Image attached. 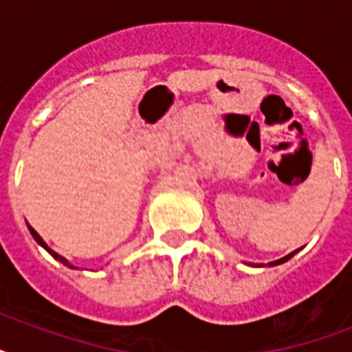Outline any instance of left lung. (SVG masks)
<instances>
[{
	"mask_svg": "<svg viewBox=\"0 0 352 352\" xmlns=\"http://www.w3.org/2000/svg\"><path fill=\"white\" fill-rule=\"evenodd\" d=\"M298 250H300V248H298ZM298 250H294V252H290L289 256H285V257H281V259H276V261H270V263H268V267H276V265H281V263H285V261H289L290 257L294 256V254H296V252H298ZM257 267H263V265H257Z\"/></svg>",
	"mask_w": 352,
	"mask_h": 352,
	"instance_id": "8db88e82",
	"label": "left lung"
}]
</instances>
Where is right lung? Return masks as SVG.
Segmentation results:
<instances>
[{"mask_svg": "<svg viewBox=\"0 0 352 352\" xmlns=\"http://www.w3.org/2000/svg\"><path fill=\"white\" fill-rule=\"evenodd\" d=\"M29 232H30V235H32V237H34V239H36V243H38V245H40V246H43V248H45V250L49 252V254H51V256L54 257V259H58V261H60V263H63V265H65V267L74 268L73 265H71V263H69L67 259H65V257H62V256H60V254H56V252H54V250H51V248H49V246H47L45 241L41 239L40 234H38V232H36L34 228H32V226H29Z\"/></svg>", "mask_w": 352, "mask_h": 352, "instance_id": "obj_1", "label": "right lung"}]
</instances>
